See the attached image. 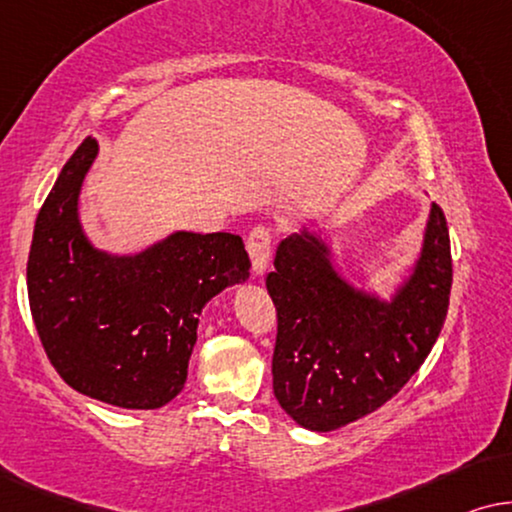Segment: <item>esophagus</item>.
<instances>
[{
    "label": "esophagus",
    "instance_id": "1",
    "mask_svg": "<svg viewBox=\"0 0 512 512\" xmlns=\"http://www.w3.org/2000/svg\"><path fill=\"white\" fill-rule=\"evenodd\" d=\"M246 248H248L250 259H253L255 276H262V273L266 271V264H269V255H271V229L264 225H257L248 236Z\"/></svg>",
    "mask_w": 512,
    "mask_h": 512
}]
</instances>
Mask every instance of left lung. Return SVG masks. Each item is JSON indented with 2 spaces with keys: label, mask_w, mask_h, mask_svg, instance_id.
I'll return each instance as SVG.
<instances>
[{
  "label": "left lung",
  "mask_w": 512,
  "mask_h": 512,
  "mask_svg": "<svg viewBox=\"0 0 512 512\" xmlns=\"http://www.w3.org/2000/svg\"><path fill=\"white\" fill-rule=\"evenodd\" d=\"M273 266V394L311 431L345 427L390 401L427 359L448 315L450 234L436 204L420 257L390 301L352 285L329 243L306 227L280 241Z\"/></svg>",
  "instance_id": "1"
}]
</instances>
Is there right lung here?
<instances>
[{"mask_svg": "<svg viewBox=\"0 0 512 512\" xmlns=\"http://www.w3.org/2000/svg\"><path fill=\"white\" fill-rule=\"evenodd\" d=\"M97 141L88 136L43 201L27 294L43 350L64 383L120 408H162L183 390L204 306L250 276L241 236L174 232L134 255L90 243L78 197Z\"/></svg>", "mask_w": 512, "mask_h": 512, "instance_id": "1", "label": "right lung"}]
</instances>
